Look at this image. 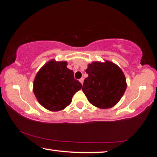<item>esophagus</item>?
<instances>
[{"mask_svg": "<svg viewBox=\"0 0 157 157\" xmlns=\"http://www.w3.org/2000/svg\"><path fill=\"white\" fill-rule=\"evenodd\" d=\"M79 82H81V84H83V82H84V78H82L79 79Z\"/></svg>", "mask_w": 157, "mask_h": 157, "instance_id": "esophagus-1", "label": "esophagus"}]
</instances>
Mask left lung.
Here are the masks:
<instances>
[{
	"mask_svg": "<svg viewBox=\"0 0 157 157\" xmlns=\"http://www.w3.org/2000/svg\"><path fill=\"white\" fill-rule=\"evenodd\" d=\"M82 91L89 102L100 109L115 106L124 94L127 83L123 71L115 63L94 62L86 69Z\"/></svg>",
	"mask_w": 157,
	"mask_h": 157,
	"instance_id": "1",
	"label": "left lung"
}]
</instances>
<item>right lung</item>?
Segmentation results:
<instances>
[{
	"instance_id": "right-lung-1",
	"label": "right lung",
	"mask_w": 157,
	"mask_h": 157,
	"mask_svg": "<svg viewBox=\"0 0 157 157\" xmlns=\"http://www.w3.org/2000/svg\"><path fill=\"white\" fill-rule=\"evenodd\" d=\"M82 87L80 82L74 78L73 71L67 68V62L52 59L37 73L33 92L44 108L58 111L71 104L73 95Z\"/></svg>"
}]
</instances>
